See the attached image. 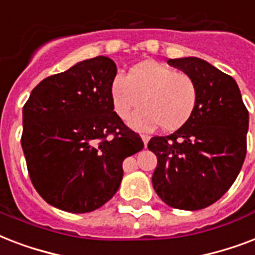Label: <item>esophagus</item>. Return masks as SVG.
Instances as JSON below:
<instances>
[{
	"instance_id": "34e87169",
	"label": "esophagus",
	"mask_w": 255,
	"mask_h": 255,
	"mask_svg": "<svg viewBox=\"0 0 255 255\" xmlns=\"http://www.w3.org/2000/svg\"><path fill=\"white\" fill-rule=\"evenodd\" d=\"M140 137H141V140H143L144 145H147L148 141H149V136H148V135H140Z\"/></svg>"
}]
</instances>
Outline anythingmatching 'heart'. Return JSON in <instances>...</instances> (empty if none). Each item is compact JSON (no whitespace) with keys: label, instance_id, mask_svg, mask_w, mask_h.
Returning <instances> with one entry per match:
<instances>
[{"label":"heart","instance_id":"obj_1","mask_svg":"<svg viewBox=\"0 0 255 255\" xmlns=\"http://www.w3.org/2000/svg\"><path fill=\"white\" fill-rule=\"evenodd\" d=\"M110 92L112 107L122 119H127L143 99L144 107L129 118V126L139 131L157 126L165 131L177 129L193 115L198 99L193 78L159 62L140 63L128 75L118 74Z\"/></svg>","mask_w":255,"mask_h":255}]
</instances>
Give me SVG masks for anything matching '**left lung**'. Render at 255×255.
<instances>
[{
	"label": "left lung",
	"mask_w": 255,
	"mask_h": 255,
	"mask_svg": "<svg viewBox=\"0 0 255 255\" xmlns=\"http://www.w3.org/2000/svg\"><path fill=\"white\" fill-rule=\"evenodd\" d=\"M193 78L198 90L193 115L177 131L155 136L152 184L167 205L198 210L212 205L236 181L246 156L249 112L233 78L200 58L169 59Z\"/></svg>",
	"instance_id": "1"
}]
</instances>
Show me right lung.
Returning <instances> with one entry per match:
<instances>
[{"instance_id": "add662e5", "label": "right lung", "mask_w": 255, "mask_h": 255, "mask_svg": "<svg viewBox=\"0 0 255 255\" xmlns=\"http://www.w3.org/2000/svg\"><path fill=\"white\" fill-rule=\"evenodd\" d=\"M115 62L86 59L34 87L22 110L21 144L30 180L47 204L88 213L114 197L123 161L143 149L114 111Z\"/></svg>"}]
</instances>
